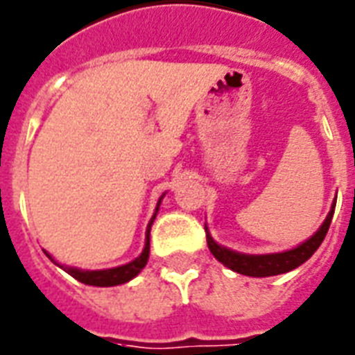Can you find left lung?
I'll use <instances>...</instances> for the list:
<instances>
[{
  "label": "left lung",
  "instance_id": "1",
  "mask_svg": "<svg viewBox=\"0 0 355 355\" xmlns=\"http://www.w3.org/2000/svg\"><path fill=\"white\" fill-rule=\"evenodd\" d=\"M335 202L334 207H331V210H329L326 221L322 223L320 229H318L307 242H304L302 245H297L294 250L285 251V253H274V255H243V253H236V251H231L227 250V248L218 245V243L212 240V236L207 232L208 250L212 251V255L216 257L221 264H225L227 268H231V270H234V272H238V274L242 275L268 277V275L285 274V272H291V270L297 268L300 264H304V262L307 261V259H311V255L320 248V243L324 242V238L328 234L331 218H334Z\"/></svg>",
  "mask_w": 355,
  "mask_h": 355
}]
</instances>
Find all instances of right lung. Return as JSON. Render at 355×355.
Listing matches in <instances>:
<instances>
[{"label":"right lung","instance_id":"add662e5","mask_svg":"<svg viewBox=\"0 0 355 355\" xmlns=\"http://www.w3.org/2000/svg\"><path fill=\"white\" fill-rule=\"evenodd\" d=\"M159 201H162V197H159ZM159 201L158 205H156V212H158V208H159ZM154 218H156V214H154L153 220H150V223H148L147 227L145 250H143L141 255L137 257L135 261L128 262V264H124V266L110 268V270H98V272H83V270H76V268H69L67 272H69L74 279L80 281V283H85V285H93V286H115V285H123V283H126V281L130 279H134L135 275L139 274L143 268H145V264H147L148 261V251H150V225H153ZM46 255H48V253H46Z\"/></svg>","mask_w":355,"mask_h":355}]
</instances>
